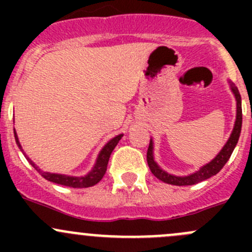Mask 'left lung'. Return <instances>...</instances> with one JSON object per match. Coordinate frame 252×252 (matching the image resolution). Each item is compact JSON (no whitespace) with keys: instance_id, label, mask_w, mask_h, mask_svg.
Here are the masks:
<instances>
[{"instance_id":"1","label":"left lung","mask_w":252,"mask_h":252,"mask_svg":"<svg viewBox=\"0 0 252 252\" xmlns=\"http://www.w3.org/2000/svg\"><path fill=\"white\" fill-rule=\"evenodd\" d=\"M230 86V90L234 94V97L236 101V118L234 123V128H233L232 134H230L229 139L224 144V146L222 147L220 152H218L217 156L212 159L211 162L206 163L205 166L200 167V169H197L196 172L188 175H174L166 172L164 169H162L161 167L157 164V162L155 161L154 156V141L152 139L150 140L149 150H147V164H149L150 169H151L152 174L157 178V179L162 180L163 183L172 185H178V187H184V185H194L197 183L202 182V180L208 179V178L213 177L223 168L225 163L228 162V159L232 156L233 151H234L236 144H238L239 136H240L241 131V123H243V112H241V97L240 94H239L238 88L235 86L234 83L232 81H228Z\"/></svg>"}]
</instances>
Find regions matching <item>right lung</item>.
Listing matches in <instances>:
<instances>
[{
  "instance_id": "right-lung-1",
  "label": "right lung",
  "mask_w": 252,
  "mask_h": 252,
  "mask_svg": "<svg viewBox=\"0 0 252 252\" xmlns=\"http://www.w3.org/2000/svg\"><path fill=\"white\" fill-rule=\"evenodd\" d=\"M123 134H119V135L114 136L113 139H111L105 146L102 147V150L98 154L97 158H96L95 164H94L93 169L89 172L88 174L84 175V177H73V175H65V174H58V173H50V172H44L27 156V154L24 152V150L22 149V145H20L19 139H18V135L16 133V129H14V138H16V142L18 145V147L20 149V151L24 154L25 158L30 162L32 167L39 172L45 179L48 180V182L56 183V184H61L64 185V187H69V188H89L93 187V185L97 184L101 179L105 175L106 171H107V164H108V159H110V156L112 154V151L114 150V147L117 146L119 140L122 139Z\"/></svg>"
}]
</instances>
